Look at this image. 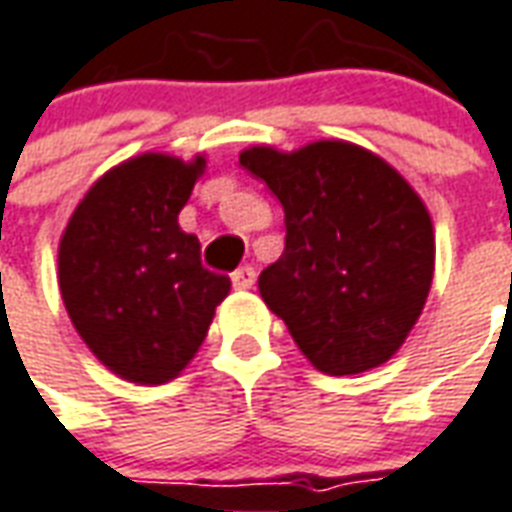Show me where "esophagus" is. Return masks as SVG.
<instances>
[{"label":"esophagus","instance_id":"esophagus-1","mask_svg":"<svg viewBox=\"0 0 512 512\" xmlns=\"http://www.w3.org/2000/svg\"><path fill=\"white\" fill-rule=\"evenodd\" d=\"M255 277H257V271L252 266H241V268H235L230 274V280L235 288H241V291H246V288H252L255 285Z\"/></svg>","mask_w":512,"mask_h":512}]
</instances>
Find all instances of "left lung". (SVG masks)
<instances>
[{
	"instance_id": "8db88e82",
	"label": "left lung",
	"mask_w": 512,
	"mask_h": 512,
	"mask_svg": "<svg viewBox=\"0 0 512 512\" xmlns=\"http://www.w3.org/2000/svg\"><path fill=\"white\" fill-rule=\"evenodd\" d=\"M241 166L280 199L285 252L260 296L307 360L332 377L380 366L427 302L435 238L424 202L366 149L318 141L282 155L246 149Z\"/></svg>"
}]
</instances>
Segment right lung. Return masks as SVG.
Masks as SVG:
<instances>
[{
	"mask_svg": "<svg viewBox=\"0 0 512 512\" xmlns=\"http://www.w3.org/2000/svg\"><path fill=\"white\" fill-rule=\"evenodd\" d=\"M205 157L141 155L85 194L60 241V293L82 341L119 377L160 385L196 355L230 277L202 266L177 216Z\"/></svg>",
	"mask_w": 512,
	"mask_h": 512,
	"instance_id": "right-lung-1",
	"label": "right lung"
}]
</instances>
